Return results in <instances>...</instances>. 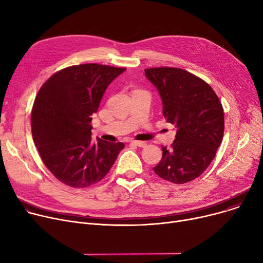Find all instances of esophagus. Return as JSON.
Masks as SVG:
<instances>
[{
	"label": "esophagus",
	"instance_id": "34e87169",
	"mask_svg": "<svg viewBox=\"0 0 263 263\" xmlns=\"http://www.w3.org/2000/svg\"><path fill=\"white\" fill-rule=\"evenodd\" d=\"M133 145H135V146H137V147H141V148H144V147H146V142H142V141H132L131 142Z\"/></svg>",
	"mask_w": 263,
	"mask_h": 263
}]
</instances>
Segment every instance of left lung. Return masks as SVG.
I'll use <instances>...</instances> for the list:
<instances>
[{
	"label": "left lung",
	"mask_w": 263,
	"mask_h": 263,
	"mask_svg": "<svg viewBox=\"0 0 263 263\" xmlns=\"http://www.w3.org/2000/svg\"><path fill=\"white\" fill-rule=\"evenodd\" d=\"M145 76L160 93L165 119L177 130L154 171L176 184L190 182L208 168L223 141L222 103L208 83L183 69L149 68Z\"/></svg>",
	"instance_id": "obj_1"
}]
</instances>
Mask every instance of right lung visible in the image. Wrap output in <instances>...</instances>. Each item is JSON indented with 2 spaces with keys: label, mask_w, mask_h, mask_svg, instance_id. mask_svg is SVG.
Listing matches in <instances>:
<instances>
[{
  "label": "right lung",
  "mask_w": 263,
  "mask_h": 263,
  "mask_svg": "<svg viewBox=\"0 0 263 263\" xmlns=\"http://www.w3.org/2000/svg\"><path fill=\"white\" fill-rule=\"evenodd\" d=\"M124 70L99 64L67 67L39 89L31 117L33 140L48 170L64 184L98 183L124 148L99 137L93 143L90 124L107 86Z\"/></svg>",
  "instance_id": "right-lung-1"
}]
</instances>
